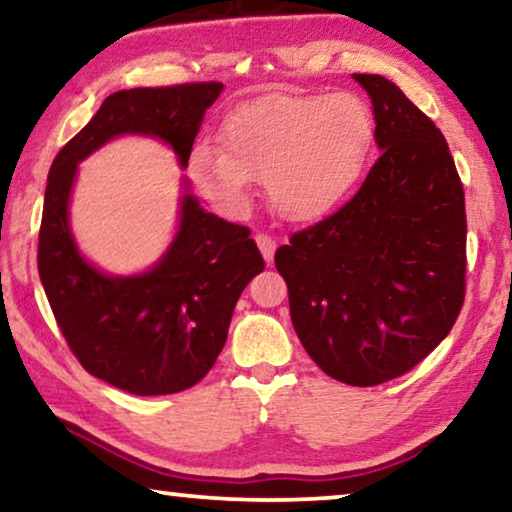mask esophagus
Wrapping results in <instances>:
<instances>
[{
	"mask_svg": "<svg viewBox=\"0 0 512 512\" xmlns=\"http://www.w3.org/2000/svg\"><path fill=\"white\" fill-rule=\"evenodd\" d=\"M255 241H257V248H259V253H262V255H264V259H266V262L271 264L273 253H276V241H273L269 234H257V236H255Z\"/></svg>",
	"mask_w": 512,
	"mask_h": 512,
	"instance_id": "obj_1",
	"label": "esophagus"
}]
</instances>
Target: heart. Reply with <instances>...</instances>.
I'll return each instance as SVG.
<instances>
[{"label":"heart","instance_id":"b5f03b06","mask_svg":"<svg viewBox=\"0 0 512 512\" xmlns=\"http://www.w3.org/2000/svg\"><path fill=\"white\" fill-rule=\"evenodd\" d=\"M375 119L352 91L269 94L223 121V144L200 142L188 156L197 190L223 211L246 207L255 179L287 220L329 213L356 186L368 160Z\"/></svg>","mask_w":512,"mask_h":512}]
</instances>
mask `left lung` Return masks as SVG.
I'll list each match as a JSON object with an SVG mask.
<instances>
[{
    "label": "left lung",
    "mask_w": 512,
    "mask_h": 512,
    "mask_svg": "<svg viewBox=\"0 0 512 512\" xmlns=\"http://www.w3.org/2000/svg\"><path fill=\"white\" fill-rule=\"evenodd\" d=\"M379 158L345 207L276 250L305 352L349 386L409 372L464 303V190L444 135L384 75L354 73Z\"/></svg>",
    "instance_id": "obj_1"
}]
</instances>
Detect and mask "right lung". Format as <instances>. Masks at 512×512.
Returning <instances> with one entry per match:
<instances>
[{
	"mask_svg": "<svg viewBox=\"0 0 512 512\" xmlns=\"http://www.w3.org/2000/svg\"><path fill=\"white\" fill-rule=\"evenodd\" d=\"M220 82L124 89L52 160L38 276L61 333L89 375L133 395H167L195 386L225 347L234 305L264 259L248 227L200 207L183 179L177 234L151 269L112 276L80 253L68 223L78 165L114 137H156L181 167Z\"/></svg>",
	"mask_w": 512,
	"mask_h": 512,
	"instance_id": "1",
	"label": "right lung"
}]
</instances>
